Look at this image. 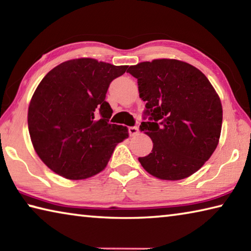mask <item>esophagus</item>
I'll use <instances>...</instances> for the list:
<instances>
[{
	"label": "esophagus",
	"instance_id": "obj_1",
	"mask_svg": "<svg viewBox=\"0 0 251 251\" xmlns=\"http://www.w3.org/2000/svg\"><path fill=\"white\" fill-rule=\"evenodd\" d=\"M128 131H129L130 136H135V135H137V134H138L139 129H138V127H136V126H131V127H128Z\"/></svg>",
	"mask_w": 251,
	"mask_h": 251
}]
</instances>
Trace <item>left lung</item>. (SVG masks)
<instances>
[{
  "label": "left lung",
  "instance_id": "left-lung-1",
  "mask_svg": "<svg viewBox=\"0 0 251 251\" xmlns=\"http://www.w3.org/2000/svg\"><path fill=\"white\" fill-rule=\"evenodd\" d=\"M137 78L146 101L139 128L152 141L143 168L164 180H179L196 173L219 143L223 106L215 88L196 67L172 58L152 59L127 70Z\"/></svg>",
  "mask_w": 251,
  "mask_h": 251
}]
</instances>
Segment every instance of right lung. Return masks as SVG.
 Returning a JSON list of instances; mask_svg holds the SVG:
<instances>
[{
	"instance_id": "right-lung-1",
	"label": "right lung",
	"mask_w": 251,
	"mask_h": 251,
	"mask_svg": "<svg viewBox=\"0 0 251 251\" xmlns=\"http://www.w3.org/2000/svg\"><path fill=\"white\" fill-rule=\"evenodd\" d=\"M127 65L75 58L54 67L29 101L27 125L34 150L50 171L67 179H86L107 166L126 126L109 124L105 100L113 79Z\"/></svg>"
}]
</instances>
